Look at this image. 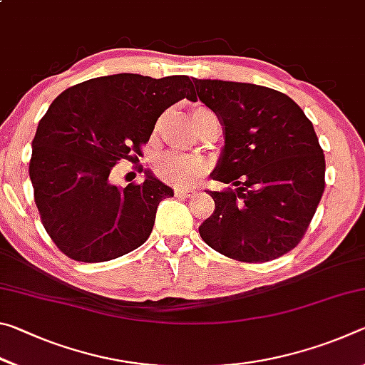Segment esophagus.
I'll return each instance as SVG.
<instances>
[{"instance_id": "34e87169", "label": "esophagus", "mask_w": 365, "mask_h": 365, "mask_svg": "<svg viewBox=\"0 0 365 365\" xmlns=\"http://www.w3.org/2000/svg\"><path fill=\"white\" fill-rule=\"evenodd\" d=\"M195 193L196 191L191 188H177L175 190V196H178V197H191Z\"/></svg>"}]
</instances>
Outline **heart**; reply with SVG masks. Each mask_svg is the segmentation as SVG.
Listing matches in <instances>:
<instances>
[{"label": "heart", "instance_id": "heart-1", "mask_svg": "<svg viewBox=\"0 0 365 365\" xmlns=\"http://www.w3.org/2000/svg\"><path fill=\"white\" fill-rule=\"evenodd\" d=\"M206 109L196 108L193 110V122L196 123L201 114H205ZM154 168L159 177L168 183L175 185V187H191V185L197 182L202 174L207 169V164L205 159L201 158H191L187 154L178 153H168L160 156L154 163Z\"/></svg>", "mask_w": 365, "mask_h": 365}]
</instances>
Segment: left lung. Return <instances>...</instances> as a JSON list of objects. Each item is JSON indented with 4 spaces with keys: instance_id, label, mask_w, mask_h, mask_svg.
I'll use <instances>...</instances> for the list:
<instances>
[{
    "instance_id": "8db88e82",
    "label": "left lung",
    "mask_w": 365,
    "mask_h": 365,
    "mask_svg": "<svg viewBox=\"0 0 365 365\" xmlns=\"http://www.w3.org/2000/svg\"><path fill=\"white\" fill-rule=\"evenodd\" d=\"M224 127L211 177L233 188L209 191L214 214L200 235L220 255L267 262L304 237L325 188V156L312 122L292 98L267 86L193 78Z\"/></svg>"
}]
</instances>
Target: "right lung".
<instances>
[{
    "mask_svg": "<svg viewBox=\"0 0 365 365\" xmlns=\"http://www.w3.org/2000/svg\"><path fill=\"white\" fill-rule=\"evenodd\" d=\"M191 91L187 76L115 73L73 85L51 103L29 174L43 227L67 257L104 262L146 242L159 202L174 191L150 172L125 188L109 174L120 159L141 154L158 117Z\"/></svg>",
    "mask_w": 365,
    "mask_h": 365,
    "instance_id": "1",
    "label": "right lung"
}]
</instances>
